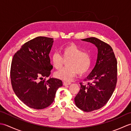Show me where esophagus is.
I'll use <instances>...</instances> for the list:
<instances>
[{
  "label": "esophagus",
  "mask_w": 131,
  "mask_h": 131,
  "mask_svg": "<svg viewBox=\"0 0 131 131\" xmlns=\"http://www.w3.org/2000/svg\"><path fill=\"white\" fill-rule=\"evenodd\" d=\"M71 84V83H70V82H64L63 83V84L64 85H70V84Z\"/></svg>",
  "instance_id": "34e87169"
}]
</instances>
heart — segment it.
Segmentation results:
<instances>
[{"mask_svg":"<svg viewBox=\"0 0 131 131\" xmlns=\"http://www.w3.org/2000/svg\"><path fill=\"white\" fill-rule=\"evenodd\" d=\"M61 51L62 56L58 53H54L51 57L52 65L56 69L62 68L63 60H68L66 63L67 66L55 73L54 76L57 79L70 81L77 73L79 75H84L90 70L92 64L91 56L83 52L75 44H69L62 47Z\"/></svg>","mask_w":131,"mask_h":131,"instance_id":"heart-1","label":"heart"}]
</instances>
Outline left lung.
I'll use <instances>...</instances> for the list:
<instances>
[{
	"mask_svg": "<svg viewBox=\"0 0 131 131\" xmlns=\"http://www.w3.org/2000/svg\"><path fill=\"white\" fill-rule=\"evenodd\" d=\"M95 45L98 49L96 65L80 83V91L74 99L77 106L84 112L98 110L106 104L114 91L117 82V61L110 46L96 38L81 39Z\"/></svg>",
	"mask_w": 131,
	"mask_h": 131,
	"instance_id": "8db88e82",
	"label": "left lung"
}]
</instances>
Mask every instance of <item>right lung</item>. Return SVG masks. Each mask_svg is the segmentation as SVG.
<instances>
[{"instance_id": "1", "label": "right lung", "mask_w": 131, "mask_h": 131, "mask_svg": "<svg viewBox=\"0 0 131 131\" xmlns=\"http://www.w3.org/2000/svg\"><path fill=\"white\" fill-rule=\"evenodd\" d=\"M53 39L38 37L22 46L14 55L11 63L10 79L16 95L27 106L43 109L53 102L61 80L48 78L53 66L49 54Z\"/></svg>"}]
</instances>
